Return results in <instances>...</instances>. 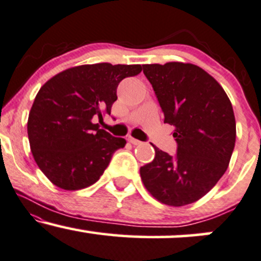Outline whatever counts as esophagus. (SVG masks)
Returning <instances> with one entry per match:
<instances>
[{
	"instance_id": "1",
	"label": "esophagus",
	"mask_w": 261,
	"mask_h": 261,
	"mask_svg": "<svg viewBox=\"0 0 261 261\" xmlns=\"http://www.w3.org/2000/svg\"><path fill=\"white\" fill-rule=\"evenodd\" d=\"M127 140H128V142H130L131 144H134V146H139V144L142 143V142H141V141L134 139V137H128Z\"/></svg>"
}]
</instances>
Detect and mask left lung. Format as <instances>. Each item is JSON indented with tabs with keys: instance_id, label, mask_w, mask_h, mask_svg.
<instances>
[{
	"instance_id": "left-lung-1",
	"label": "left lung",
	"mask_w": 261,
	"mask_h": 261,
	"mask_svg": "<svg viewBox=\"0 0 261 261\" xmlns=\"http://www.w3.org/2000/svg\"><path fill=\"white\" fill-rule=\"evenodd\" d=\"M164 122L175 127L176 155L154 147L141 166L144 187L166 205L184 206L205 196L227 170L236 142L233 109L221 85L191 63L144 64Z\"/></svg>"
}]
</instances>
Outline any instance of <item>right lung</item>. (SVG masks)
Masks as SVG:
<instances>
[{"label": "right lung", "instance_id": "add662e5", "mask_svg": "<svg viewBox=\"0 0 261 261\" xmlns=\"http://www.w3.org/2000/svg\"><path fill=\"white\" fill-rule=\"evenodd\" d=\"M142 71L140 64L97 63L69 68L41 87L28 119L30 149L53 185L83 190L98 181L113 153L126 144L95 124L111 114L122 79Z\"/></svg>", "mask_w": 261, "mask_h": 261}]
</instances>
